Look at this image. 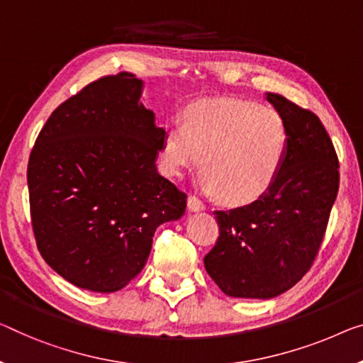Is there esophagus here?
<instances>
[{"label": "esophagus", "mask_w": 363, "mask_h": 363, "mask_svg": "<svg viewBox=\"0 0 363 363\" xmlns=\"http://www.w3.org/2000/svg\"><path fill=\"white\" fill-rule=\"evenodd\" d=\"M187 207L189 210H192V212H199V210H203L205 205L202 203V200H199L197 196H189L187 197Z\"/></svg>", "instance_id": "obj_1"}]
</instances>
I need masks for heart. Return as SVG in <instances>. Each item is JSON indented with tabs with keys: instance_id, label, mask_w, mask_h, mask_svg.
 <instances>
[{
	"instance_id": "heart-1",
	"label": "heart",
	"mask_w": 363,
	"mask_h": 363,
	"mask_svg": "<svg viewBox=\"0 0 363 363\" xmlns=\"http://www.w3.org/2000/svg\"><path fill=\"white\" fill-rule=\"evenodd\" d=\"M289 151V125L280 112L252 101L220 97L189 104L164 128L161 163L181 177L199 166L200 186L228 205L256 202L269 191Z\"/></svg>"
}]
</instances>
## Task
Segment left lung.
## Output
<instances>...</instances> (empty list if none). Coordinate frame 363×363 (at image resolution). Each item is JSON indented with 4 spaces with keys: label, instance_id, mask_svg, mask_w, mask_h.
Here are the masks:
<instances>
[{
    "label": "left lung",
    "instance_id": "8db88e82",
    "mask_svg": "<svg viewBox=\"0 0 363 363\" xmlns=\"http://www.w3.org/2000/svg\"><path fill=\"white\" fill-rule=\"evenodd\" d=\"M267 101L289 125V151L256 202L215 210L220 235L203 257L220 290L272 298L300 282L320 252L339 191V160L320 117L280 94Z\"/></svg>",
    "mask_w": 363,
    "mask_h": 363
}]
</instances>
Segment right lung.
<instances>
[{"label":"right lung","mask_w":363,"mask_h":363,"mask_svg":"<svg viewBox=\"0 0 363 363\" xmlns=\"http://www.w3.org/2000/svg\"><path fill=\"white\" fill-rule=\"evenodd\" d=\"M140 94L132 73L93 81L52 112L30 151L37 247L79 289H123L147 264L156 228L186 212V192L156 171L164 130Z\"/></svg>","instance_id":"1"}]
</instances>
